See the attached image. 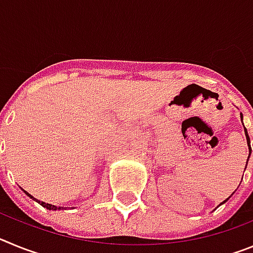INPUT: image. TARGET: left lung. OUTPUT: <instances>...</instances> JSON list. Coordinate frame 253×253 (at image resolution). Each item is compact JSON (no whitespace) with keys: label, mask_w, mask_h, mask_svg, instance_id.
<instances>
[{"label":"left lung","mask_w":253,"mask_h":253,"mask_svg":"<svg viewBox=\"0 0 253 253\" xmlns=\"http://www.w3.org/2000/svg\"><path fill=\"white\" fill-rule=\"evenodd\" d=\"M241 118H242V116H241ZM245 131H246V138H247V144H249V149H250V154H251V146H250V137H249V134H247V129L245 128ZM250 157V156H249ZM228 200V199H227ZM227 200H225V202H227ZM225 202H223V203H225ZM222 203V204H223Z\"/></svg>","instance_id":"obj_1"}]
</instances>
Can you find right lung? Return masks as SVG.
Here are the masks:
<instances>
[{
    "label": "right lung",
    "mask_w": 253,
    "mask_h": 253,
    "mask_svg": "<svg viewBox=\"0 0 253 253\" xmlns=\"http://www.w3.org/2000/svg\"><path fill=\"white\" fill-rule=\"evenodd\" d=\"M25 194H26V195H28L29 196V198H31V199H33V200H35V202H38V203H39V204L40 205H42V207H44V208H46V209H49V210H59V209H63V208H62V207H59V208H57V207H54V205H50V204H45V203H43V202H40V200H37V199H35V198H33V196H31L30 195V194H29V193H26V191H25Z\"/></svg>",
    "instance_id": "add662e5"
}]
</instances>
